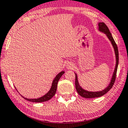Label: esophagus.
I'll return each instance as SVG.
<instances>
[{"label":"esophagus","mask_w":128,"mask_h":128,"mask_svg":"<svg viewBox=\"0 0 128 128\" xmlns=\"http://www.w3.org/2000/svg\"><path fill=\"white\" fill-rule=\"evenodd\" d=\"M74 67L73 64L72 62H68L67 64V66H66V67H67V69H72Z\"/></svg>","instance_id":"esophagus-1"}]
</instances>
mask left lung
Returning <instances> with one entry per match:
<instances>
[{
    "mask_svg": "<svg viewBox=\"0 0 128 128\" xmlns=\"http://www.w3.org/2000/svg\"><path fill=\"white\" fill-rule=\"evenodd\" d=\"M98 30H99L100 32H103V33H104V34H106V36L108 37V38L109 39V41H110L112 45L113 48H114V54H115L116 64H115V67H114V72H113V75L112 76L110 82V83L109 84H108V86L106 87V88H104V89L101 90V91L91 92V91H88V90L84 89V88H82V87L80 85V84H79L77 75L75 72V74H76L75 85H76V90H77V93H78L79 95H80V96L83 97V98H99V97L103 96V95L105 94L106 93H108V92L110 90V89H111V88L112 87L113 85L114 84V82H115L116 72H117L118 64H119V52H118V46L116 44L115 42L114 41V38H113L110 32L109 31V28H108V26L106 25V24H105L104 22H98Z\"/></svg>",
    "mask_w": 128,
    "mask_h": 128,
    "instance_id": "8db88e82",
    "label": "left lung"
}]
</instances>
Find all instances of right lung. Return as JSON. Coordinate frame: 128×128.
Masks as SVG:
<instances>
[{"instance_id": "add662e5", "label": "right lung", "mask_w": 128, "mask_h": 128, "mask_svg": "<svg viewBox=\"0 0 128 128\" xmlns=\"http://www.w3.org/2000/svg\"><path fill=\"white\" fill-rule=\"evenodd\" d=\"M64 72H65L62 71V72H59V73L56 76V77H55L54 79L52 81V84H51V88H50L49 91H48L47 93L45 94V95H44L43 96L41 97V98H25V97L22 96V95H21V96H22V98H24V99L28 100V101L32 102L40 103V102H44L48 101V100L51 99V98L54 96L55 94H56V88H57L58 82L61 76L64 74ZM15 88H16V90H17L16 87H15Z\"/></svg>"}]
</instances>
